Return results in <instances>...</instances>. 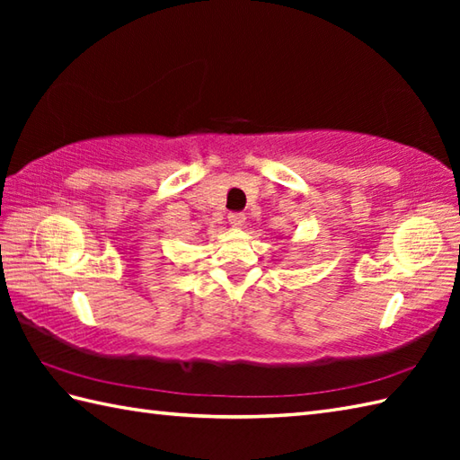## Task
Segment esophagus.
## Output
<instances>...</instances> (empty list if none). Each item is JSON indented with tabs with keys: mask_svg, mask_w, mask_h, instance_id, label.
Listing matches in <instances>:
<instances>
[{
	"mask_svg": "<svg viewBox=\"0 0 460 460\" xmlns=\"http://www.w3.org/2000/svg\"><path fill=\"white\" fill-rule=\"evenodd\" d=\"M229 225L231 227H235V229H241V227H245V221H247V217H245V213H229Z\"/></svg>",
	"mask_w": 460,
	"mask_h": 460,
	"instance_id": "esophagus-1",
	"label": "esophagus"
}]
</instances>
